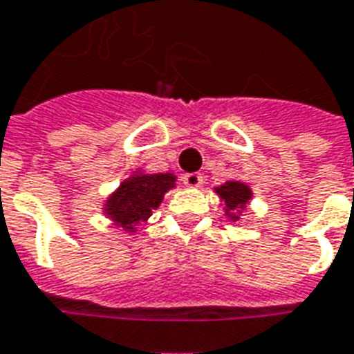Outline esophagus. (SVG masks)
I'll return each mask as SVG.
<instances>
[{
  "instance_id": "1",
  "label": "esophagus",
  "mask_w": 354,
  "mask_h": 354,
  "mask_svg": "<svg viewBox=\"0 0 354 354\" xmlns=\"http://www.w3.org/2000/svg\"><path fill=\"white\" fill-rule=\"evenodd\" d=\"M183 183H185L188 188H198V187H201L203 177H201L199 174H187L185 177H183Z\"/></svg>"
}]
</instances>
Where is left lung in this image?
I'll return each mask as SVG.
<instances>
[{
  "mask_svg": "<svg viewBox=\"0 0 354 354\" xmlns=\"http://www.w3.org/2000/svg\"><path fill=\"white\" fill-rule=\"evenodd\" d=\"M214 192L220 198V205L224 209V216L231 222H239V218L246 211L250 201L254 198L252 188L241 180H225L224 185L214 187Z\"/></svg>",
  "mask_w": 354,
  "mask_h": 354,
  "instance_id": "left-lung-1",
  "label": "left lung"
}]
</instances>
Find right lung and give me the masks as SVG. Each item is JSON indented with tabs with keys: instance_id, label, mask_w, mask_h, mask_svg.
Instances as JSON below:
<instances>
[{
	"instance_id": "1",
	"label": "right lung",
	"mask_w": 354,
	"mask_h": 354,
	"mask_svg": "<svg viewBox=\"0 0 354 354\" xmlns=\"http://www.w3.org/2000/svg\"><path fill=\"white\" fill-rule=\"evenodd\" d=\"M174 174H147L136 169L121 180V185L104 199L102 212L115 227L134 235L138 225L147 222L153 211L160 207L162 199L175 188Z\"/></svg>"
}]
</instances>
